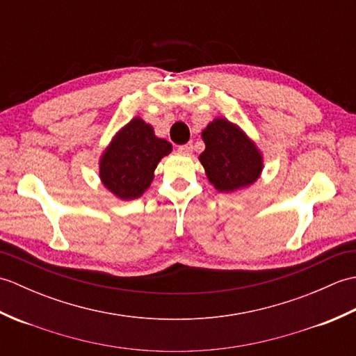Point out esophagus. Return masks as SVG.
Instances as JSON below:
<instances>
[{
  "instance_id": "obj_1",
  "label": "esophagus",
  "mask_w": 356,
  "mask_h": 356,
  "mask_svg": "<svg viewBox=\"0 0 356 356\" xmlns=\"http://www.w3.org/2000/svg\"><path fill=\"white\" fill-rule=\"evenodd\" d=\"M179 153L190 156L193 153V143H185V145H180L179 147Z\"/></svg>"
}]
</instances>
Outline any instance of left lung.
<instances>
[{
  "mask_svg": "<svg viewBox=\"0 0 356 356\" xmlns=\"http://www.w3.org/2000/svg\"><path fill=\"white\" fill-rule=\"evenodd\" d=\"M205 151L199 161L211 184L220 193H236L261 176L263 156L259 147L236 124L216 118L202 131Z\"/></svg>",
  "mask_w": 356,
  "mask_h": 356,
  "instance_id": "1",
  "label": "left lung"
}]
</instances>
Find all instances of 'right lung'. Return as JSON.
<instances>
[{"label": "right lung", "mask_w": 356, "mask_h": 356, "mask_svg": "<svg viewBox=\"0 0 356 356\" xmlns=\"http://www.w3.org/2000/svg\"><path fill=\"white\" fill-rule=\"evenodd\" d=\"M171 151V143L157 138L153 127L133 118L104 149L99 159L101 182L120 200L138 199L153 182L157 163Z\"/></svg>", "instance_id": "1"}]
</instances>
